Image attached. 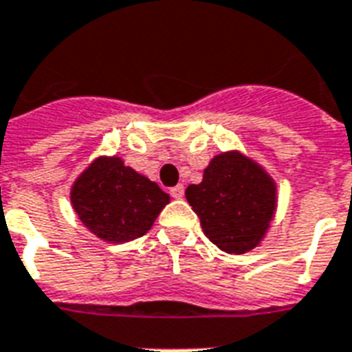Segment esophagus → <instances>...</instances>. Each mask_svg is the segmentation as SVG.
Returning a JSON list of instances; mask_svg holds the SVG:
<instances>
[{
    "label": "esophagus",
    "mask_w": 352,
    "mask_h": 352,
    "mask_svg": "<svg viewBox=\"0 0 352 352\" xmlns=\"http://www.w3.org/2000/svg\"><path fill=\"white\" fill-rule=\"evenodd\" d=\"M171 197H175V199H182V195H184V186L182 184H177L170 190Z\"/></svg>",
    "instance_id": "1"
}]
</instances>
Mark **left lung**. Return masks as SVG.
Masks as SVG:
<instances>
[{
	"label": "left lung",
	"mask_w": 352,
	"mask_h": 352,
	"mask_svg": "<svg viewBox=\"0 0 352 352\" xmlns=\"http://www.w3.org/2000/svg\"><path fill=\"white\" fill-rule=\"evenodd\" d=\"M184 194L206 238L229 254L258 248L277 212V182L236 149L212 158L203 181L190 184Z\"/></svg>",
	"instance_id": "1"
}]
</instances>
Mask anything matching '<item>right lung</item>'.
<instances>
[{
  "mask_svg": "<svg viewBox=\"0 0 352 352\" xmlns=\"http://www.w3.org/2000/svg\"><path fill=\"white\" fill-rule=\"evenodd\" d=\"M69 201L94 236L109 243H125L151 229L170 195L122 157H98L74 181Z\"/></svg>",
  "mask_w": 352,
  "mask_h": 352,
  "instance_id": "1",
  "label": "right lung"
}]
</instances>
